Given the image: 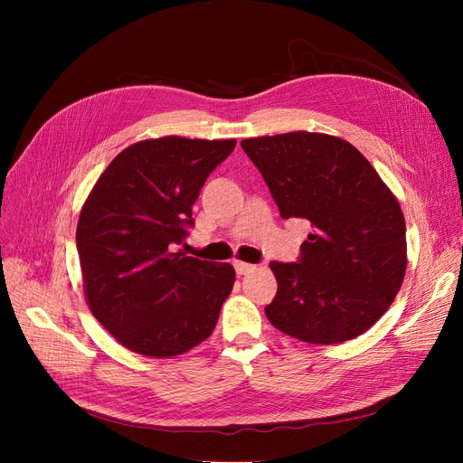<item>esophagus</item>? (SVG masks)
I'll return each instance as SVG.
<instances>
[{"mask_svg": "<svg viewBox=\"0 0 463 463\" xmlns=\"http://www.w3.org/2000/svg\"><path fill=\"white\" fill-rule=\"evenodd\" d=\"M234 270L238 276H244V274H250L255 270V264H250V262H241V260H234Z\"/></svg>", "mask_w": 463, "mask_h": 463, "instance_id": "obj_1", "label": "esophagus"}]
</instances>
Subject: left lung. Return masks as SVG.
<instances>
[{
    "label": "left lung",
    "mask_w": 463,
    "mask_h": 463,
    "mask_svg": "<svg viewBox=\"0 0 463 463\" xmlns=\"http://www.w3.org/2000/svg\"><path fill=\"white\" fill-rule=\"evenodd\" d=\"M283 219L311 232L298 262H270L269 321L315 345L347 342L394 302L407 269L405 219L372 163L344 138L293 131L241 140Z\"/></svg>",
    "instance_id": "obj_1"
}]
</instances>
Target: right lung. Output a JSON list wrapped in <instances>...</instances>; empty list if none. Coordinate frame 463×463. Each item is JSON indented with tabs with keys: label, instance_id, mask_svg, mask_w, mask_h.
<instances>
[{
	"label": "right lung",
	"instance_id": "obj_1",
	"mask_svg": "<svg viewBox=\"0 0 463 463\" xmlns=\"http://www.w3.org/2000/svg\"><path fill=\"white\" fill-rule=\"evenodd\" d=\"M236 140L161 137L119 152L80 210L77 250L86 302L126 349L170 358L213 332L234 285L229 262L176 248L191 208Z\"/></svg>",
	"mask_w": 463,
	"mask_h": 463
}]
</instances>
